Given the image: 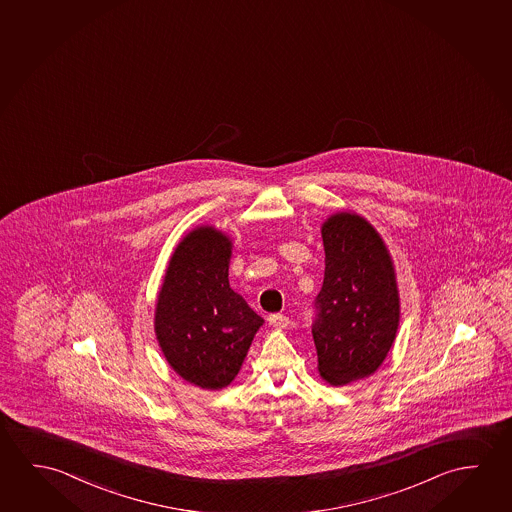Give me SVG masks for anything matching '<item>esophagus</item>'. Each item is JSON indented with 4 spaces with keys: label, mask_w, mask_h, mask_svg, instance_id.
Segmentation results:
<instances>
[{
    "label": "esophagus",
    "mask_w": 512,
    "mask_h": 512,
    "mask_svg": "<svg viewBox=\"0 0 512 512\" xmlns=\"http://www.w3.org/2000/svg\"><path fill=\"white\" fill-rule=\"evenodd\" d=\"M269 325L273 328H278V330H282V328L287 327L289 325V318L284 316V314H271L268 318Z\"/></svg>",
    "instance_id": "obj_1"
}]
</instances>
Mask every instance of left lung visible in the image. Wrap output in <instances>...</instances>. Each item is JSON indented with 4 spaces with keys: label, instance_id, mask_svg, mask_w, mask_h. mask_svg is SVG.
Returning <instances> with one entry per match:
<instances>
[{
    "label": "left lung",
    "instance_id": "8db88e82",
    "mask_svg": "<svg viewBox=\"0 0 512 512\" xmlns=\"http://www.w3.org/2000/svg\"><path fill=\"white\" fill-rule=\"evenodd\" d=\"M325 278L312 337L330 386L369 377L386 361L400 325L393 259L368 219L336 212L321 225Z\"/></svg>",
    "mask_w": 512,
    "mask_h": 512
}]
</instances>
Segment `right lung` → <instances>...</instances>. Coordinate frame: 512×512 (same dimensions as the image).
<instances>
[{"label": "right lung", "instance_id": "1", "mask_svg": "<svg viewBox=\"0 0 512 512\" xmlns=\"http://www.w3.org/2000/svg\"><path fill=\"white\" fill-rule=\"evenodd\" d=\"M232 248L216 227L191 230L169 259L155 307V336L169 366L209 391L237 377L264 323L230 287Z\"/></svg>", "mask_w": 512, "mask_h": 512}]
</instances>
